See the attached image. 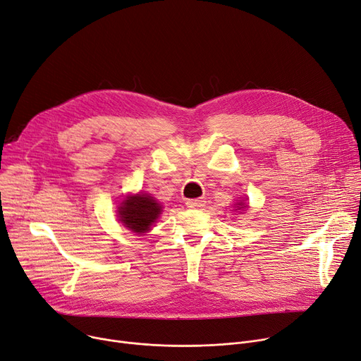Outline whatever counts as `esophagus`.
Here are the masks:
<instances>
[{
  "label": "esophagus",
  "instance_id": "obj_1",
  "mask_svg": "<svg viewBox=\"0 0 361 361\" xmlns=\"http://www.w3.org/2000/svg\"><path fill=\"white\" fill-rule=\"evenodd\" d=\"M206 203V199L204 197H199V199H193V200H187V206L188 207H193V209H200L203 207Z\"/></svg>",
  "mask_w": 361,
  "mask_h": 361
}]
</instances>
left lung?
<instances>
[{"mask_svg": "<svg viewBox=\"0 0 361 361\" xmlns=\"http://www.w3.org/2000/svg\"><path fill=\"white\" fill-rule=\"evenodd\" d=\"M239 204H241V203H239ZM241 206H243V204H241ZM244 207H245V206H244ZM241 209H243V207H239V206H238V209H236V210H241Z\"/></svg>", "mask_w": 361, "mask_h": 361, "instance_id": "8db88e82", "label": "left lung"}]
</instances>
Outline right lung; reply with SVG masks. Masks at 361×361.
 I'll list each match as a JSON object with an SVG mask.
<instances>
[{
	"instance_id": "right-lung-1",
	"label": "right lung",
	"mask_w": 361,
	"mask_h": 361,
	"mask_svg": "<svg viewBox=\"0 0 361 361\" xmlns=\"http://www.w3.org/2000/svg\"><path fill=\"white\" fill-rule=\"evenodd\" d=\"M161 204L148 195L130 196L118 207V218L126 228L136 233H145L158 219Z\"/></svg>"
}]
</instances>
